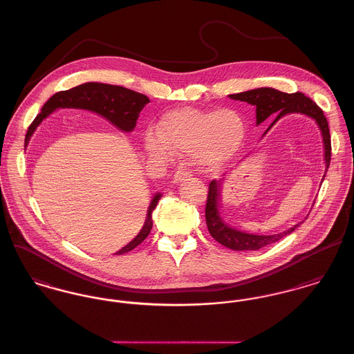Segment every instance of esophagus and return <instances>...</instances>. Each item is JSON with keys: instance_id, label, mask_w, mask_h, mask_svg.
<instances>
[{"instance_id": "34e87169", "label": "esophagus", "mask_w": 354, "mask_h": 354, "mask_svg": "<svg viewBox=\"0 0 354 354\" xmlns=\"http://www.w3.org/2000/svg\"><path fill=\"white\" fill-rule=\"evenodd\" d=\"M190 176H192V174H190V171H189V170H187V169H180V170H177V171L174 173L173 181H174L176 184H180V183H183V181L188 180Z\"/></svg>"}]
</instances>
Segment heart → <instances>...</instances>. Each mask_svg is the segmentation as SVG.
Instances as JSON below:
<instances>
[{
	"label": "heart",
	"mask_w": 354,
	"mask_h": 354,
	"mask_svg": "<svg viewBox=\"0 0 354 354\" xmlns=\"http://www.w3.org/2000/svg\"><path fill=\"white\" fill-rule=\"evenodd\" d=\"M244 134L243 119L235 110L180 109L161 119L158 136H146L145 149L156 158H166L170 149L180 154H193L201 167L216 169L235 156Z\"/></svg>",
	"instance_id": "obj_1"
}]
</instances>
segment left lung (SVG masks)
I'll list each match as a JSON object with an SVG mask.
<instances>
[{"instance_id":"1","label":"left lung","mask_w":354,"mask_h":354,"mask_svg":"<svg viewBox=\"0 0 354 354\" xmlns=\"http://www.w3.org/2000/svg\"><path fill=\"white\" fill-rule=\"evenodd\" d=\"M231 99L247 102L257 107V124H260L266 119L277 115L271 126L267 129V131L287 114H305L307 117L314 119L322 133L324 138V147H325V165L326 171L330 165L331 158V142H330L329 124L328 119L324 115V111L317 106L315 102H313L310 97H307L302 93L295 94H286L282 91H278L275 88L270 87H261L250 91H244L240 94L230 95ZM266 131V133H267ZM264 133V134H266ZM326 171L324 174V178L326 176ZM322 178V181H324ZM223 180H213L209 184L208 197H207V205H205V220L209 234L212 235L216 241L223 244L224 247H228L235 251H257L263 247H267L268 244H272L278 240H281L284 236L295 231L299 224L288 228L287 231L277 234V235H252L245 234L241 231H237L235 228H231L228 224L223 221L218 212V198H220V189Z\"/></svg>"}]
</instances>
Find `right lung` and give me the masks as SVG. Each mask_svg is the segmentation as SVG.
<instances>
[{"label": "right lung", "instance_id": "right-lung-1", "mask_svg": "<svg viewBox=\"0 0 354 354\" xmlns=\"http://www.w3.org/2000/svg\"><path fill=\"white\" fill-rule=\"evenodd\" d=\"M149 97L146 95L136 93L133 90L113 86V84H104V83H84L77 87H73L67 91L56 93L53 96L48 99L47 103L43 106L41 113L35 118L28 127L26 136H25V145H28L30 136L36 130V127L43 122V119L55 111L56 109H83L90 110L96 114L104 117L110 120L114 126H117L122 131H131L136 127L137 119L140 117L142 109L149 103ZM161 198V194L157 193L147 209V216L145 220V224L142 227L141 232L136 236L127 245H124L122 250H119L117 255L126 254L131 250H134L138 244L147 237L153 227V218L151 213L158 204V200Z\"/></svg>", "mask_w": 354, "mask_h": 354}]
</instances>
